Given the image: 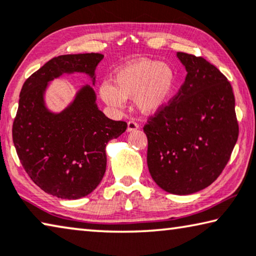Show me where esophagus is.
I'll use <instances>...</instances> for the list:
<instances>
[{"label": "esophagus", "instance_id": "1", "mask_svg": "<svg viewBox=\"0 0 256 256\" xmlns=\"http://www.w3.org/2000/svg\"><path fill=\"white\" fill-rule=\"evenodd\" d=\"M138 124L136 122L135 120H129L128 121V127H127V130L128 132H132V130H136V129H138Z\"/></svg>", "mask_w": 256, "mask_h": 256}]
</instances>
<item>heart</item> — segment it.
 Listing matches in <instances>:
<instances>
[{
    "instance_id": "b5f03b06",
    "label": "heart",
    "mask_w": 256,
    "mask_h": 256,
    "mask_svg": "<svg viewBox=\"0 0 256 256\" xmlns=\"http://www.w3.org/2000/svg\"><path fill=\"white\" fill-rule=\"evenodd\" d=\"M114 86L105 82L100 92L105 103L120 108L126 98L134 102L144 114H154L170 103L176 90V74L170 66L154 60H138L119 68Z\"/></svg>"
}]
</instances>
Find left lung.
<instances>
[{"label":"left lung","instance_id":"8db88e82","mask_svg":"<svg viewBox=\"0 0 256 256\" xmlns=\"http://www.w3.org/2000/svg\"><path fill=\"white\" fill-rule=\"evenodd\" d=\"M186 78L166 108L148 118V167L162 190L191 194L221 175L238 140L230 82L202 57L178 52Z\"/></svg>","mask_w":256,"mask_h":256}]
</instances>
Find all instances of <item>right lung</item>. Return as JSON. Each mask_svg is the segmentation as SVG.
I'll use <instances>...</instances> for the list:
<instances>
[{
  "label": "right lung",
  "mask_w": 256,
  "mask_h": 256,
  "mask_svg": "<svg viewBox=\"0 0 256 256\" xmlns=\"http://www.w3.org/2000/svg\"><path fill=\"white\" fill-rule=\"evenodd\" d=\"M103 57L95 52L54 57L27 78L19 95L12 124L18 158L30 180L58 198L78 199L95 190L105 174L106 144L127 129V122L105 116L89 86L60 114L46 108L43 92L62 73L94 76Z\"/></svg>",
  "instance_id": "obj_1"
}]
</instances>
